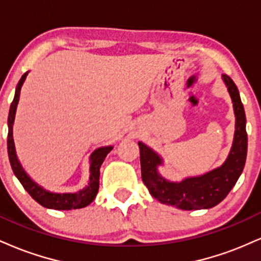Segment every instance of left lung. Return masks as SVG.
Returning <instances> with one entry per match:
<instances>
[{
	"label": "left lung",
	"instance_id": "1",
	"mask_svg": "<svg viewBox=\"0 0 261 261\" xmlns=\"http://www.w3.org/2000/svg\"><path fill=\"white\" fill-rule=\"evenodd\" d=\"M223 81L234 108L236 134L230 153L222 167L201 176L184 179L180 182L168 181L157 172V166L162 164L160 155L139 142L141 176L149 194L160 202L180 210L211 208L228 195L243 172L248 149L244 108L236 83L227 74H223Z\"/></svg>",
	"mask_w": 261,
	"mask_h": 261
}]
</instances>
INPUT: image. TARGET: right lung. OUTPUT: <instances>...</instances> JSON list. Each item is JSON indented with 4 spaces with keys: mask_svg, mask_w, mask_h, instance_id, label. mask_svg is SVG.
<instances>
[{
    "mask_svg": "<svg viewBox=\"0 0 261 261\" xmlns=\"http://www.w3.org/2000/svg\"><path fill=\"white\" fill-rule=\"evenodd\" d=\"M27 74L25 72L19 80L18 85L16 87V94H14L13 101L11 103L10 114H8V136H7V149H8V157H10L11 167L13 169L14 175L17 176L18 180L23 185V188L28 191V194L38 203L47 208L54 210H76L88 206L93 200H94L95 195L99 189V175H100V166L103 161L106 160L107 154L112 151L113 147H101L95 149L91 155V175H89V182L88 187H86L79 193H68V194H55L46 191L45 189L39 187L37 182H34L27 175V173L23 170L22 166L18 162V158L16 155V149H14V142H13V121L14 115H16V109L18 100H19V93L20 87H22L23 82H24Z\"/></svg>",
    "mask_w": 261,
    "mask_h": 261,
    "instance_id": "1",
    "label": "right lung"
}]
</instances>
